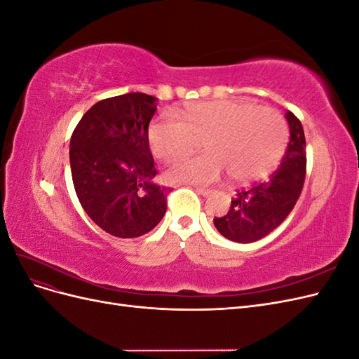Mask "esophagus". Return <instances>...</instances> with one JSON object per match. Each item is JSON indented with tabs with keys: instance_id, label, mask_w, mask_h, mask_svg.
<instances>
[{
	"instance_id": "esophagus-1",
	"label": "esophagus",
	"mask_w": 359,
	"mask_h": 359,
	"mask_svg": "<svg viewBox=\"0 0 359 359\" xmlns=\"http://www.w3.org/2000/svg\"><path fill=\"white\" fill-rule=\"evenodd\" d=\"M196 191L201 194V196H203V198H208L210 194L212 193L211 190H208V189H202V187H196Z\"/></svg>"
}]
</instances>
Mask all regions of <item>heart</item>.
I'll use <instances>...</instances> for the list:
<instances>
[{"label":"heart","mask_w":359,"mask_h":359,"mask_svg":"<svg viewBox=\"0 0 359 359\" xmlns=\"http://www.w3.org/2000/svg\"><path fill=\"white\" fill-rule=\"evenodd\" d=\"M148 140L163 161L186 156L205 140L206 154L173 163L166 170L169 182L205 186L219 181L224 170L235 182H250L264 178L283 156L287 126L269 107L215 100L187 107L182 121L163 114L151 123Z\"/></svg>","instance_id":"1"}]
</instances>
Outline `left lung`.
Returning <instances> with one entry per match:
<instances>
[{
  "label": "left lung",
  "mask_w": 359,
  "mask_h": 359,
  "mask_svg": "<svg viewBox=\"0 0 359 359\" xmlns=\"http://www.w3.org/2000/svg\"><path fill=\"white\" fill-rule=\"evenodd\" d=\"M290 139L278 168L264 182L238 191L231 208L215 217L214 226L233 243H255L285 222L295 206L306 180V137L299 119L290 111L285 114Z\"/></svg>",
  "instance_id": "left-lung-1"
}]
</instances>
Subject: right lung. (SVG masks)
<instances>
[{"label":"right lung","instance_id":"add662e5","mask_svg":"<svg viewBox=\"0 0 359 359\" xmlns=\"http://www.w3.org/2000/svg\"><path fill=\"white\" fill-rule=\"evenodd\" d=\"M157 99L128 93L90 107L70 139L76 194L90 219L107 233L136 238L153 231L166 212L170 189L157 175L148 126Z\"/></svg>","mask_w":359,"mask_h":359}]
</instances>
